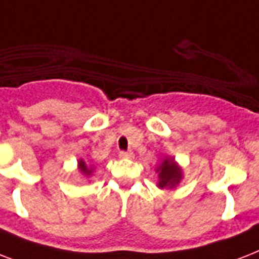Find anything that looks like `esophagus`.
Masks as SVG:
<instances>
[{
  "mask_svg": "<svg viewBox=\"0 0 259 259\" xmlns=\"http://www.w3.org/2000/svg\"><path fill=\"white\" fill-rule=\"evenodd\" d=\"M119 157L121 158H133L134 154H133V152H125V150H121V152H119Z\"/></svg>",
  "mask_w": 259,
  "mask_h": 259,
  "instance_id": "obj_1",
  "label": "esophagus"
}]
</instances>
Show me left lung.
<instances>
[{
  "instance_id": "left-lung-1",
  "label": "left lung",
  "mask_w": 259,
  "mask_h": 259,
  "mask_svg": "<svg viewBox=\"0 0 259 259\" xmlns=\"http://www.w3.org/2000/svg\"><path fill=\"white\" fill-rule=\"evenodd\" d=\"M158 177H160V181H158V187H169L173 188L175 185L179 184V181L181 179V170L180 168L176 165L175 160H164L160 168L157 169Z\"/></svg>"
}]
</instances>
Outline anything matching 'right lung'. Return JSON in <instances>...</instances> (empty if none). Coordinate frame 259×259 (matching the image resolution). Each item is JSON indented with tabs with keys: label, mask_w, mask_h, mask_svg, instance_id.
<instances>
[{
	"label": "right lung",
	"mask_w": 259,
	"mask_h": 259,
	"mask_svg": "<svg viewBox=\"0 0 259 259\" xmlns=\"http://www.w3.org/2000/svg\"><path fill=\"white\" fill-rule=\"evenodd\" d=\"M79 168H80V170H82L84 175H90V173H91V169H89V168H87L86 162L82 161V160L79 161Z\"/></svg>",
	"instance_id": "1"
}]
</instances>
